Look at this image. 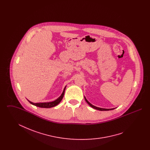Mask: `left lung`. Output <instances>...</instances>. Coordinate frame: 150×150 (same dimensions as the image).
Returning a JSON list of instances; mask_svg holds the SVG:
<instances>
[{
    "mask_svg": "<svg viewBox=\"0 0 150 150\" xmlns=\"http://www.w3.org/2000/svg\"><path fill=\"white\" fill-rule=\"evenodd\" d=\"M84 98H85L86 102H87V103H88L90 106H91V107L93 108H94V109H96V110H100V111H109V110H114V109L115 108H110V109H108V108H100V107H96V106H93V105H92L91 103H89V102H88V100L86 99V97H84Z\"/></svg>",
    "mask_w": 150,
    "mask_h": 150,
    "instance_id": "obj_1",
    "label": "left lung"
}]
</instances>
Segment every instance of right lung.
Returning <instances> with one entry per match:
<instances>
[{"mask_svg": "<svg viewBox=\"0 0 150 150\" xmlns=\"http://www.w3.org/2000/svg\"><path fill=\"white\" fill-rule=\"evenodd\" d=\"M66 86L64 87V91L62 93V94L57 98V100H54V101H52V102H43V103H33L31 101H30L29 100H28L29 101V102L34 105L36 106L37 107H41V108H50V107H54L56 106H57L58 104L59 103V102L62 100L63 97H64V91H65V89H66Z\"/></svg>", "mask_w": 150, "mask_h": 150, "instance_id": "obj_1", "label": "right lung"}]
</instances>
